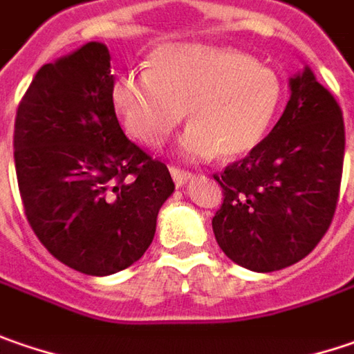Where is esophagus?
<instances>
[{"mask_svg":"<svg viewBox=\"0 0 354 354\" xmlns=\"http://www.w3.org/2000/svg\"><path fill=\"white\" fill-rule=\"evenodd\" d=\"M169 171H171V177H173V181L177 183V185L181 187L183 183H187L189 179H193V173L191 171H183V169H179V167H169Z\"/></svg>","mask_w":354,"mask_h":354,"instance_id":"esophagus-1","label":"esophagus"}]
</instances>
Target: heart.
Returning <instances> with one entry per match:
<instances>
[{"mask_svg": "<svg viewBox=\"0 0 354 354\" xmlns=\"http://www.w3.org/2000/svg\"><path fill=\"white\" fill-rule=\"evenodd\" d=\"M281 81L249 55L203 44H167L147 59V73H123L111 103L125 131L159 145L185 117L179 149L189 159H239L267 135L281 103Z\"/></svg>", "mask_w": 354, "mask_h": 354, "instance_id": "1", "label": "heart"}]
</instances>
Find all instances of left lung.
I'll return each mask as SVG.
<instances>
[{"label": "left lung", "mask_w": 354, "mask_h": 354, "mask_svg": "<svg viewBox=\"0 0 354 354\" xmlns=\"http://www.w3.org/2000/svg\"><path fill=\"white\" fill-rule=\"evenodd\" d=\"M289 87L291 99L271 133L243 161L213 175L223 187L215 239L233 263L257 273L309 255L339 201L343 111L309 67Z\"/></svg>", "instance_id": "8db88e82"}]
</instances>
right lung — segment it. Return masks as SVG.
Segmentation results:
<instances>
[{"mask_svg":"<svg viewBox=\"0 0 354 354\" xmlns=\"http://www.w3.org/2000/svg\"><path fill=\"white\" fill-rule=\"evenodd\" d=\"M107 45L44 65L15 115L13 157L26 217L63 265L105 277L149 249L175 191L165 163L125 137L111 103Z\"/></svg>","mask_w":354,"mask_h":354,"instance_id":"add662e5","label":"right lung"}]
</instances>
